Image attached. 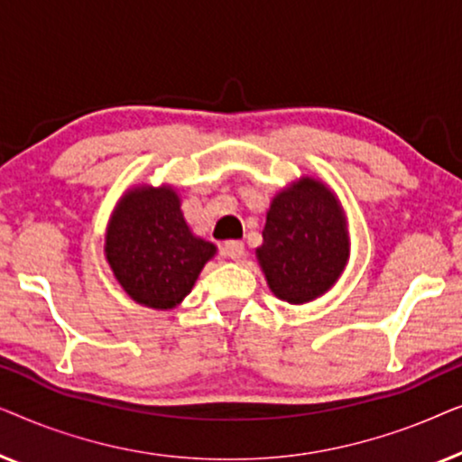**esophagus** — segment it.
<instances>
[{
  "instance_id": "obj_1",
  "label": "esophagus",
  "mask_w": 462,
  "mask_h": 462,
  "mask_svg": "<svg viewBox=\"0 0 462 462\" xmlns=\"http://www.w3.org/2000/svg\"><path fill=\"white\" fill-rule=\"evenodd\" d=\"M223 250H225V254L231 258V261H242L245 254V245L242 242H226Z\"/></svg>"
}]
</instances>
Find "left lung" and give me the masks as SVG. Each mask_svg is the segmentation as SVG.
I'll list each match as a JSON object with an SVG mask.
<instances>
[{
  "label": "left lung",
  "mask_w": 462,
  "mask_h": 462,
  "mask_svg": "<svg viewBox=\"0 0 462 462\" xmlns=\"http://www.w3.org/2000/svg\"><path fill=\"white\" fill-rule=\"evenodd\" d=\"M349 248L346 217L337 193L305 174L271 199L256 261L277 299L305 305L338 282L349 263Z\"/></svg>",
  "instance_id": "8db88e82"
}]
</instances>
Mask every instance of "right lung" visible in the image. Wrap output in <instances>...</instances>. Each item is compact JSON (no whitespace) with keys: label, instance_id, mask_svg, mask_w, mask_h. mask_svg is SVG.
Here are the masks:
<instances>
[{"label":"right lung","instance_id":"obj_1","mask_svg":"<svg viewBox=\"0 0 462 462\" xmlns=\"http://www.w3.org/2000/svg\"><path fill=\"white\" fill-rule=\"evenodd\" d=\"M217 245L195 236L172 185H136L113 208L105 261L138 305L170 311L185 300Z\"/></svg>","mask_w":462,"mask_h":462}]
</instances>
